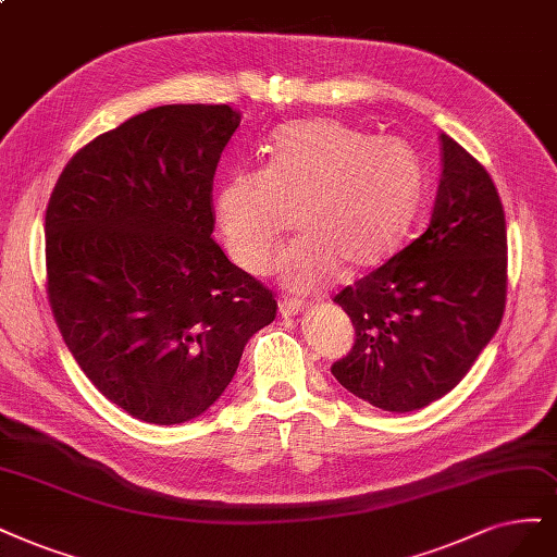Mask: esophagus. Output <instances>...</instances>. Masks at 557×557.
Wrapping results in <instances>:
<instances>
[{
	"mask_svg": "<svg viewBox=\"0 0 557 557\" xmlns=\"http://www.w3.org/2000/svg\"><path fill=\"white\" fill-rule=\"evenodd\" d=\"M304 301H297V299H281L278 301V309H281V315L283 318H293V315H299L304 311Z\"/></svg>",
	"mask_w": 557,
	"mask_h": 557,
	"instance_id": "34e87169",
	"label": "esophagus"
}]
</instances>
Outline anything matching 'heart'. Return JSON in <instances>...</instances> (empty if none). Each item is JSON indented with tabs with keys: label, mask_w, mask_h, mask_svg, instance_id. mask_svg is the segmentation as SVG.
Returning a JSON list of instances; mask_svg holds the SVG:
<instances>
[{
	"label": "heart",
	"mask_w": 557,
	"mask_h": 557,
	"mask_svg": "<svg viewBox=\"0 0 557 557\" xmlns=\"http://www.w3.org/2000/svg\"><path fill=\"white\" fill-rule=\"evenodd\" d=\"M424 188V165L400 138H375L334 120L278 128L264 168L235 170L219 184L214 212L227 253L264 272L295 223L301 233L278 258L290 290L322 285L343 264L385 260L406 233Z\"/></svg>",
	"instance_id": "heart-1"
}]
</instances>
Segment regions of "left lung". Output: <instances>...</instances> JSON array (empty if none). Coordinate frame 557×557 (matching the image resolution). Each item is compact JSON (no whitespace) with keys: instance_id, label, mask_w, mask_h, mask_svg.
I'll use <instances>...</instances> for the list:
<instances>
[{"instance_id":"left-lung-1","label":"left lung","mask_w":557,"mask_h":557,"mask_svg":"<svg viewBox=\"0 0 557 557\" xmlns=\"http://www.w3.org/2000/svg\"><path fill=\"white\" fill-rule=\"evenodd\" d=\"M440 182L424 235L341 290L355 345L341 385L387 412H412L466 377L507 297V225L484 165L440 133Z\"/></svg>"}]
</instances>
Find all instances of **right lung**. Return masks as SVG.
<instances>
[{
	"label": "right lung",
	"instance_id": "add662e5",
	"mask_svg": "<svg viewBox=\"0 0 557 557\" xmlns=\"http://www.w3.org/2000/svg\"><path fill=\"white\" fill-rule=\"evenodd\" d=\"M230 106H159L75 154L46 212L48 297L78 367L114 406L172 426L214 406L276 299L214 242Z\"/></svg>",
	"mask_w": 557,
	"mask_h": 557
}]
</instances>
